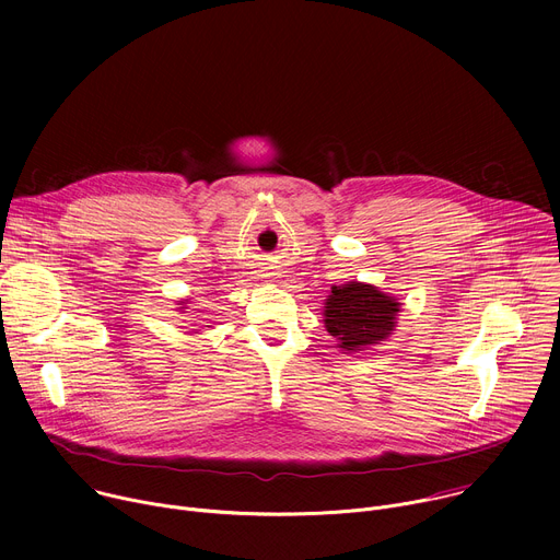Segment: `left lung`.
I'll return each instance as SVG.
<instances>
[{"instance_id":"8db88e82","label":"left lung","mask_w":560,"mask_h":560,"mask_svg":"<svg viewBox=\"0 0 560 560\" xmlns=\"http://www.w3.org/2000/svg\"><path fill=\"white\" fill-rule=\"evenodd\" d=\"M401 305L396 296L372 283L348 281L332 285L324 303V324L346 354L363 352L394 335Z\"/></svg>"}]
</instances>
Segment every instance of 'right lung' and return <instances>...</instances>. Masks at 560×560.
<instances>
[{"label":"right lung","mask_w":560,"mask_h":560,"mask_svg":"<svg viewBox=\"0 0 560 560\" xmlns=\"http://www.w3.org/2000/svg\"><path fill=\"white\" fill-rule=\"evenodd\" d=\"M186 303H188V299H184V301H182V303H179V310H182V312H184V310H186ZM206 328H210V326H206Z\"/></svg>","instance_id":"right-lung-1"}]
</instances>
